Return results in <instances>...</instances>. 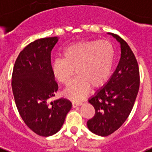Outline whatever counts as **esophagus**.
Here are the masks:
<instances>
[{
	"instance_id": "34e87169",
	"label": "esophagus",
	"mask_w": 152,
	"mask_h": 152,
	"mask_svg": "<svg viewBox=\"0 0 152 152\" xmlns=\"http://www.w3.org/2000/svg\"><path fill=\"white\" fill-rule=\"evenodd\" d=\"M82 102H72V105L73 107H77V106H80V105H82Z\"/></svg>"
}]
</instances>
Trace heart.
I'll list each match as a JSON object with an SVG mask.
<instances>
[{
	"label": "heart",
	"instance_id": "1",
	"mask_svg": "<svg viewBox=\"0 0 152 152\" xmlns=\"http://www.w3.org/2000/svg\"><path fill=\"white\" fill-rule=\"evenodd\" d=\"M63 58L50 63L53 76L63 84H68L75 75L77 77L64 90L73 100L84 98L90 86L99 87L109 80L113 66L114 50L110 41H82L66 47Z\"/></svg>",
	"mask_w": 152,
	"mask_h": 152
}]
</instances>
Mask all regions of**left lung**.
Segmentation results:
<instances>
[{
	"instance_id": "1",
	"label": "left lung",
	"mask_w": 152,
	"mask_h": 152,
	"mask_svg": "<svg viewBox=\"0 0 152 152\" xmlns=\"http://www.w3.org/2000/svg\"><path fill=\"white\" fill-rule=\"evenodd\" d=\"M121 45V58L111 77L89 99L95 115L87 121L89 131L97 136L113 133L129 117L140 88L136 58L128 43L116 34L109 33Z\"/></svg>"
}]
</instances>
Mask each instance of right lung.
<instances>
[{
  "mask_svg": "<svg viewBox=\"0 0 152 152\" xmlns=\"http://www.w3.org/2000/svg\"><path fill=\"white\" fill-rule=\"evenodd\" d=\"M58 40L48 37L29 43L19 54L12 71V88L19 113L29 129L42 136L57 133L72 107L66 98L48 102L58 89L50 69V51Z\"/></svg>",
  "mask_w": 152,
  "mask_h": 152,
  "instance_id": "add662e5",
  "label": "right lung"
}]
</instances>
